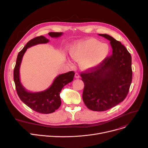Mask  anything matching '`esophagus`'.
<instances>
[{
  "instance_id": "esophagus-1",
  "label": "esophagus",
  "mask_w": 148,
  "mask_h": 148,
  "mask_svg": "<svg viewBox=\"0 0 148 148\" xmlns=\"http://www.w3.org/2000/svg\"><path fill=\"white\" fill-rule=\"evenodd\" d=\"M75 79H79L80 78V75L79 73H75Z\"/></svg>"
}]
</instances>
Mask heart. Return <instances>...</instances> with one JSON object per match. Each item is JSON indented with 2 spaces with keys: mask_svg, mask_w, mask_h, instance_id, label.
<instances>
[{
  "mask_svg": "<svg viewBox=\"0 0 148 148\" xmlns=\"http://www.w3.org/2000/svg\"><path fill=\"white\" fill-rule=\"evenodd\" d=\"M109 53L108 46L95 39H89L77 44L70 49L69 54L75 60H81L84 69H90L100 65Z\"/></svg>",
  "mask_w": 148,
  "mask_h": 148,
  "instance_id": "obj_1",
  "label": "heart"
}]
</instances>
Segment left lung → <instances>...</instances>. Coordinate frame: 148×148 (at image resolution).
<instances>
[{
  "label": "left lung",
  "instance_id": "8db88e82",
  "mask_svg": "<svg viewBox=\"0 0 148 148\" xmlns=\"http://www.w3.org/2000/svg\"><path fill=\"white\" fill-rule=\"evenodd\" d=\"M113 53L98 66L80 74L84 87L83 100L89 109L102 112L118 105L126 98L132 82L131 56L121 42L107 34Z\"/></svg>",
  "mask_w": 148,
  "mask_h": 148
}]
</instances>
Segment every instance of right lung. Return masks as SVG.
I'll return each instance as SVG.
<instances>
[{
	"label": "right lung",
	"mask_w": 148,
	"mask_h": 148,
	"mask_svg": "<svg viewBox=\"0 0 148 148\" xmlns=\"http://www.w3.org/2000/svg\"><path fill=\"white\" fill-rule=\"evenodd\" d=\"M62 32H50L51 37L60 36ZM49 41L44 36H37L30 40L18 54L16 64L14 69V80L17 94L20 99L33 110L42 114H49L55 112L61 104L60 93L66 84L73 80L75 73L69 71L56 77L52 84L47 89L39 92L27 91L20 82V67L22 58L26 50L30 47L39 44H45Z\"/></svg>",
	"instance_id": "right-lung-1"
}]
</instances>
